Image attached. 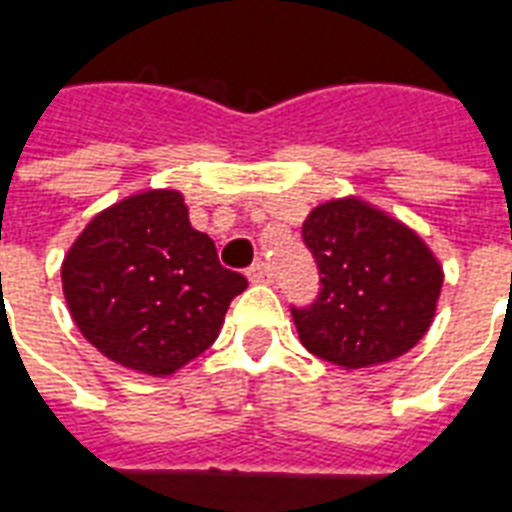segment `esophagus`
<instances>
[{"mask_svg":"<svg viewBox=\"0 0 512 512\" xmlns=\"http://www.w3.org/2000/svg\"><path fill=\"white\" fill-rule=\"evenodd\" d=\"M245 275H248V280H251V283H272V269H269L264 261H256V264H251Z\"/></svg>","mask_w":512,"mask_h":512,"instance_id":"34e87169","label":"esophagus"}]
</instances>
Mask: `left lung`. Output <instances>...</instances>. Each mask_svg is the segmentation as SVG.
<instances>
[{
	"mask_svg": "<svg viewBox=\"0 0 512 512\" xmlns=\"http://www.w3.org/2000/svg\"><path fill=\"white\" fill-rule=\"evenodd\" d=\"M301 237L320 291L291 315L312 355L363 368L400 358L425 336L443 272L411 229L366 202L334 200L307 216Z\"/></svg>",
	"mask_w": 512,
	"mask_h": 512,
	"instance_id": "1",
	"label": "left lung"
}]
</instances>
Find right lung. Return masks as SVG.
<instances>
[{
	"label": "right lung",
	"instance_id": "right-lung-1",
	"mask_svg": "<svg viewBox=\"0 0 512 512\" xmlns=\"http://www.w3.org/2000/svg\"><path fill=\"white\" fill-rule=\"evenodd\" d=\"M77 328L106 358L168 376L216 342L229 301L248 288L189 224L170 189L133 194L98 213L61 267Z\"/></svg>",
	"mask_w": 512,
	"mask_h": 512
}]
</instances>
